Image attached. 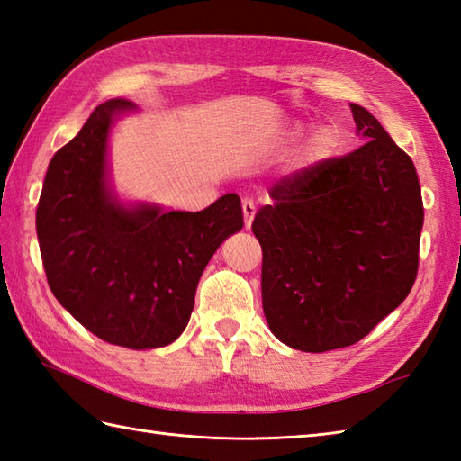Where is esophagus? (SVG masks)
I'll return each mask as SVG.
<instances>
[{
	"instance_id": "esophagus-1",
	"label": "esophagus",
	"mask_w": 461,
	"mask_h": 461,
	"mask_svg": "<svg viewBox=\"0 0 461 461\" xmlns=\"http://www.w3.org/2000/svg\"><path fill=\"white\" fill-rule=\"evenodd\" d=\"M241 212H243V221H246V228H251V221H253V215H256V203L251 200H243L241 202Z\"/></svg>"
}]
</instances>
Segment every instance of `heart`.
<instances>
[{
    "mask_svg": "<svg viewBox=\"0 0 461 461\" xmlns=\"http://www.w3.org/2000/svg\"><path fill=\"white\" fill-rule=\"evenodd\" d=\"M301 134H303V126H295V129H291L289 139L295 140ZM335 144H337V139L330 129H319L315 134L311 136L307 152L312 160L327 158V156H330L332 150H335Z\"/></svg>",
    "mask_w": 461,
    "mask_h": 461,
    "instance_id": "heart-1",
    "label": "heart"
}]
</instances>
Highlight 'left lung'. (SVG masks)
Returning a JSON list of instances; mask_svg holds the SVG:
<instances>
[{"instance_id": "left-lung-1", "label": "left lung", "mask_w": 461, "mask_h": 461, "mask_svg": "<svg viewBox=\"0 0 461 461\" xmlns=\"http://www.w3.org/2000/svg\"><path fill=\"white\" fill-rule=\"evenodd\" d=\"M350 111L366 142L276 184L251 223L267 325L305 352L366 337L418 273L424 205L414 162L366 109Z\"/></svg>"}]
</instances>
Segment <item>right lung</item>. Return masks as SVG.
<instances>
[{
    "label": "right lung",
    "instance_id": "1",
    "mask_svg": "<svg viewBox=\"0 0 461 461\" xmlns=\"http://www.w3.org/2000/svg\"><path fill=\"white\" fill-rule=\"evenodd\" d=\"M134 104L96 106L49 162L37 238L57 301L93 335L126 348H158L182 335L195 287L225 238L243 228L240 195L202 212L126 208L106 180L109 129Z\"/></svg>",
    "mask_w": 461,
    "mask_h": 461
}]
</instances>
